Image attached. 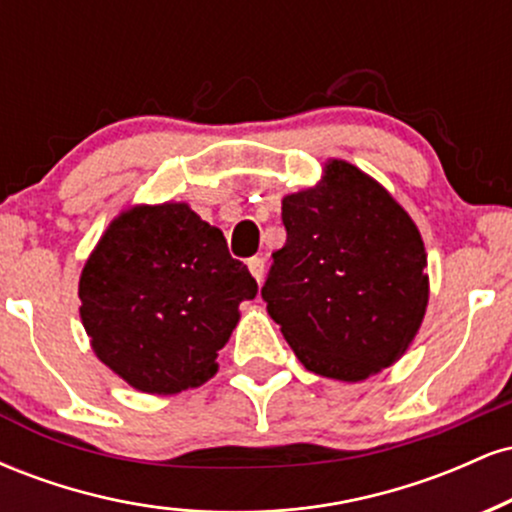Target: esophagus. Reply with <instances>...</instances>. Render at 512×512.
Returning <instances> with one entry per match:
<instances>
[{
    "label": "esophagus",
    "instance_id": "1",
    "mask_svg": "<svg viewBox=\"0 0 512 512\" xmlns=\"http://www.w3.org/2000/svg\"><path fill=\"white\" fill-rule=\"evenodd\" d=\"M248 269H250V274L255 276L257 284H262V279H264V260H262V257H252V260H248Z\"/></svg>",
    "mask_w": 512,
    "mask_h": 512
}]
</instances>
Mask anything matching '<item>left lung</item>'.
Segmentation results:
<instances>
[{"instance_id":"8db88e82","label":"left lung","mask_w":512,"mask_h":512,"mask_svg":"<svg viewBox=\"0 0 512 512\" xmlns=\"http://www.w3.org/2000/svg\"><path fill=\"white\" fill-rule=\"evenodd\" d=\"M281 221L262 298L298 361L344 383L399 361L428 305L424 240L402 204L330 158L317 185L281 199Z\"/></svg>"}]
</instances>
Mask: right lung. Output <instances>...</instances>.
<instances>
[{
  "label": "right lung",
  "mask_w": 512,
  "mask_h": 512,
  "mask_svg": "<svg viewBox=\"0 0 512 512\" xmlns=\"http://www.w3.org/2000/svg\"><path fill=\"white\" fill-rule=\"evenodd\" d=\"M257 281L187 202L122 209L79 279L91 349L134 390L178 395L214 378Z\"/></svg>",
  "instance_id": "1"
}]
</instances>
